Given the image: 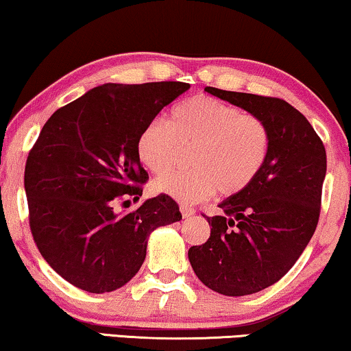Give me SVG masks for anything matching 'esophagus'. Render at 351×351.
<instances>
[{
	"label": "esophagus",
	"mask_w": 351,
	"mask_h": 351,
	"mask_svg": "<svg viewBox=\"0 0 351 351\" xmlns=\"http://www.w3.org/2000/svg\"><path fill=\"white\" fill-rule=\"evenodd\" d=\"M180 210H181V215H183V219H191V217L196 214V210H194L191 206H188V204H181Z\"/></svg>",
	"instance_id": "1"
}]
</instances>
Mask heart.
I'll list each match as a JSON object with an SVG mask.
<instances>
[{
	"mask_svg": "<svg viewBox=\"0 0 351 351\" xmlns=\"http://www.w3.org/2000/svg\"><path fill=\"white\" fill-rule=\"evenodd\" d=\"M193 147L188 172L158 176L154 189L178 202L194 204L210 197L234 196L257 178L270 150L267 124L256 114L207 95L180 101L168 112V124L154 119L137 136L136 152L152 173L174 165L181 148Z\"/></svg>",
	"mask_w": 351,
	"mask_h": 351,
	"instance_id": "obj_1",
	"label": "heart"
}]
</instances>
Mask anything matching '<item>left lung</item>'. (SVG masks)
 I'll use <instances>...</instances> for the list:
<instances>
[{
  "instance_id": "left-lung-1",
  "label": "left lung",
  "mask_w": 351,
  "mask_h": 351,
  "mask_svg": "<svg viewBox=\"0 0 351 351\" xmlns=\"http://www.w3.org/2000/svg\"><path fill=\"white\" fill-rule=\"evenodd\" d=\"M210 95L267 124L265 165L245 191L206 217L210 237L189 247L194 274L225 296H245L278 282L293 267L317 227L327 158L322 141L285 100L206 87Z\"/></svg>"
}]
</instances>
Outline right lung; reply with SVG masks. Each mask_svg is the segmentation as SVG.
Wrapping results in <instances>:
<instances>
[{"label": "right lung", "mask_w": 351, "mask_h": 351, "mask_svg": "<svg viewBox=\"0 0 351 351\" xmlns=\"http://www.w3.org/2000/svg\"><path fill=\"white\" fill-rule=\"evenodd\" d=\"M189 88L186 82L104 84L56 110L30 150L24 186L43 259L88 293L126 285L139 272L150 233L181 220L167 194L121 214L149 178L136 152L145 124ZM130 202V201H124Z\"/></svg>", "instance_id": "add662e5"}]
</instances>
